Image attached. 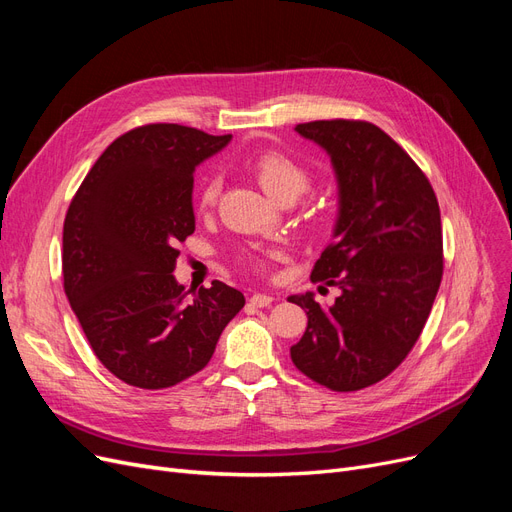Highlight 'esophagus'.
I'll use <instances>...</instances> for the list:
<instances>
[{
  "instance_id": "34e87169",
  "label": "esophagus",
  "mask_w": 512,
  "mask_h": 512,
  "mask_svg": "<svg viewBox=\"0 0 512 512\" xmlns=\"http://www.w3.org/2000/svg\"><path fill=\"white\" fill-rule=\"evenodd\" d=\"M273 301L275 299L271 297V294H260V292H256V294H252V297H250V303L254 307H269Z\"/></svg>"
}]
</instances>
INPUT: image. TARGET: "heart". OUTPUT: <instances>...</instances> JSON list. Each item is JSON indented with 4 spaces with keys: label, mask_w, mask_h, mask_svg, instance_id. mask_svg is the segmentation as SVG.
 <instances>
[{
    "label": "heart",
    "mask_w": 512,
    "mask_h": 512,
    "mask_svg": "<svg viewBox=\"0 0 512 512\" xmlns=\"http://www.w3.org/2000/svg\"><path fill=\"white\" fill-rule=\"evenodd\" d=\"M252 170L258 179V183L265 188V192L269 196H273L275 200H297L312 183V175L309 170L297 162L292 160L290 156L282 151H262L254 158L252 162ZM222 190V179L220 175H207L203 179V185H200V194H198V203L203 209H209L215 205ZM247 262L252 267H260V260L256 256H247Z\"/></svg>",
    "instance_id": "obj_1"
}]
</instances>
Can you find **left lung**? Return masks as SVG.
Listing matches in <instances>:
<instances>
[{"instance_id": "1", "label": "left lung", "mask_w": 512, "mask_h": 512, "mask_svg": "<svg viewBox=\"0 0 512 512\" xmlns=\"http://www.w3.org/2000/svg\"><path fill=\"white\" fill-rule=\"evenodd\" d=\"M294 130L327 151L335 168L339 215L312 282L342 294L331 307L312 292L288 297L307 314L290 359L331 391H361L401 365L436 301L444 271L438 198L423 170L374 123L329 119Z\"/></svg>"}]
</instances>
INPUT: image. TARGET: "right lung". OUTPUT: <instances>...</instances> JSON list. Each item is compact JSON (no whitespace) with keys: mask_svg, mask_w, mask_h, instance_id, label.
<instances>
[{"mask_svg":"<svg viewBox=\"0 0 512 512\" xmlns=\"http://www.w3.org/2000/svg\"><path fill=\"white\" fill-rule=\"evenodd\" d=\"M179 123H147L104 149L64 222L66 297L98 361L138 389H168L213 356L245 297L224 282L194 299L175 280L194 232V168L230 143Z\"/></svg>","mask_w":512,"mask_h":512,"instance_id":"right-lung-1","label":"right lung"}]
</instances>
